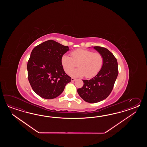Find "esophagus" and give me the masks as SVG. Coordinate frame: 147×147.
Here are the masks:
<instances>
[{"mask_svg": "<svg viewBox=\"0 0 147 147\" xmlns=\"http://www.w3.org/2000/svg\"><path fill=\"white\" fill-rule=\"evenodd\" d=\"M76 80V79L74 78H71V81H72V82H74V81H75Z\"/></svg>", "mask_w": 147, "mask_h": 147, "instance_id": "34e87169", "label": "esophagus"}]
</instances>
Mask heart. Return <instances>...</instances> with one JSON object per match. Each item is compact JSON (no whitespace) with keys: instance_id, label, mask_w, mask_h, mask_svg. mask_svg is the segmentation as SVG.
I'll list each match as a JSON object with an SVG mask.
<instances>
[{"instance_id":"1","label":"heart","mask_w":147,"mask_h":147,"mask_svg":"<svg viewBox=\"0 0 147 147\" xmlns=\"http://www.w3.org/2000/svg\"><path fill=\"white\" fill-rule=\"evenodd\" d=\"M61 63L65 71L69 72L78 63L79 68L70 73L72 77H80L85 76L88 78L94 77L100 72L103 67L104 58L99 53L92 50L77 49L71 53V57L63 55Z\"/></svg>"}]
</instances>
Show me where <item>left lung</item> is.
I'll use <instances>...</instances> for the list:
<instances>
[{
  "label": "left lung",
  "mask_w": 147,
  "mask_h": 147,
  "mask_svg": "<svg viewBox=\"0 0 147 147\" xmlns=\"http://www.w3.org/2000/svg\"><path fill=\"white\" fill-rule=\"evenodd\" d=\"M94 48L103 56V67L94 78L82 80L83 87L77 90L81 98L89 103L98 102L108 97L118 75L117 60L113 53L104 47Z\"/></svg>",
  "instance_id": "left-lung-1"
}]
</instances>
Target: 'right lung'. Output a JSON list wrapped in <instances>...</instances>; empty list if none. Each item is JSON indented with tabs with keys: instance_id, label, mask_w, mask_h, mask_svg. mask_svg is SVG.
<instances>
[{
	"instance_id": "right-lung-1",
	"label": "right lung",
	"mask_w": 147,
	"mask_h": 147,
	"mask_svg": "<svg viewBox=\"0 0 147 147\" xmlns=\"http://www.w3.org/2000/svg\"><path fill=\"white\" fill-rule=\"evenodd\" d=\"M69 47L53 40L34 47L27 63L29 82L40 97L51 99L59 96L66 84L71 81L61 63Z\"/></svg>"
}]
</instances>
